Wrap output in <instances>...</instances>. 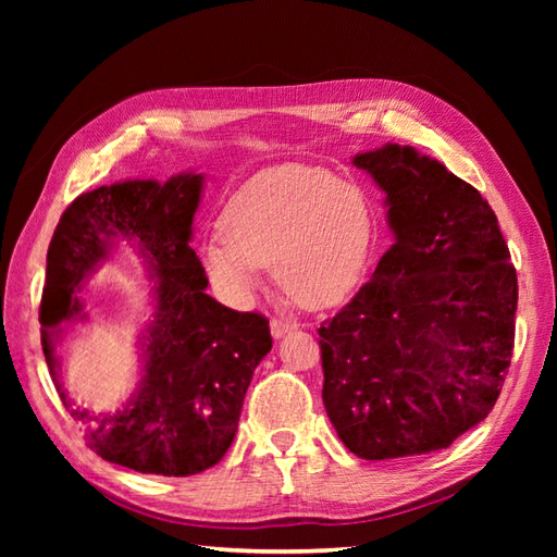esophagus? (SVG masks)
<instances>
[{
	"mask_svg": "<svg viewBox=\"0 0 557 557\" xmlns=\"http://www.w3.org/2000/svg\"><path fill=\"white\" fill-rule=\"evenodd\" d=\"M269 327H272V336L274 339H281L283 334H288L293 330H297L299 325L293 323V320H283V318H272V323H269Z\"/></svg>",
	"mask_w": 557,
	"mask_h": 557,
	"instance_id": "esophagus-1",
	"label": "esophagus"
}]
</instances>
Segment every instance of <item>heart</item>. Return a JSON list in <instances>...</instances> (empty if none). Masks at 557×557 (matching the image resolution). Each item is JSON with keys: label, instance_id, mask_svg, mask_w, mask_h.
I'll return each mask as SVG.
<instances>
[{"label": "heart", "instance_id": "heart-1", "mask_svg": "<svg viewBox=\"0 0 557 557\" xmlns=\"http://www.w3.org/2000/svg\"><path fill=\"white\" fill-rule=\"evenodd\" d=\"M223 237L201 246L213 285L234 301L274 267L281 288L305 307H327L358 283L372 211L358 185L309 164H285L252 176L221 218Z\"/></svg>", "mask_w": 557, "mask_h": 557}]
</instances>
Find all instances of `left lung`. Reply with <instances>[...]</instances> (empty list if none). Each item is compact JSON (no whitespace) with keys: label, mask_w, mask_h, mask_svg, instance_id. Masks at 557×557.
I'll return each mask as SVG.
<instances>
[{"label":"left lung","mask_w":557,"mask_h":557,"mask_svg":"<svg viewBox=\"0 0 557 557\" xmlns=\"http://www.w3.org/2000/svg\"><path fill=\"white\" fill-rule=\"evenodd\" d=\"M385 190L395 244L318 327L323 401L350 453L448 448L493 411L511 364L518 278L481 193L411 146L352 158Z\"/></svg>","instance_id":"left-lung-1"}]
</instances>
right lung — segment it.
<instances>
[{
  "instance_id": "1",
  "label": "right lung",
  "mask_w": 557,
  "mask_h": 557,
  "mask_svg": "<svg viewBox=\"0 0 557 557\" xmlns=\"http://www.w3.org/2000/svg\"><path fill=\"white\" fill-rule=\"evenodd\" d=\"M199 193L201 174L83 193L64 209L46 256L41 346L60 399L72 418L88 423L90 450L141 474L190 476L221 462L252 372L272 350L264 315L232 311L207 295L209 278L190 248ZM113 238L137 243L161 281L140 391L123 412L92 419L71 407L57 381L52 327L79 312V285Z\"/></svg>"
}]
</instances>
